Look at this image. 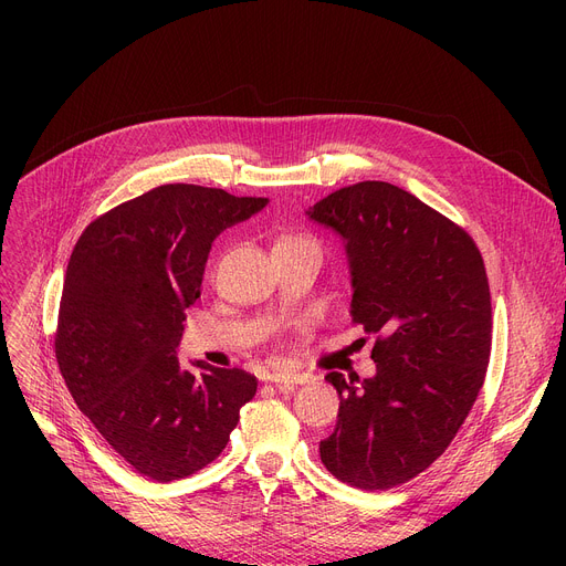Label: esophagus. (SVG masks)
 I'll return each instance as SVG.
<instances>
[{"mask_svg": "<svg viewBox=\"0 0 566 566\" xmlns=\"http://www.w3.org/2000/svg\"><path fill=\"white\" fill-rule=\"evenodd\" d=\"M314 376L312 374H301V371H273L268 376V380L275 385H303L310 382Z\"/></svg>", "mask_w": 566, "mask_h": 566, "instance_id": "34e87169", "label": "esophagus"}]
</instances>
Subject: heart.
I'll use <instances>...</instances> for the list:
<instances>
[{
  "mask_svg": "<svg viewBox=\"0 0 566 566\" xmlns=\"http://www.w3.org/2000/svg\"><path fill=\"white\" fill-rule=\"evenodd\" d=\"M289 241H298V238H282L280 243H289Z\"/></svg>",
  "mask_w": 566,
  "mask_h": 566,
  "instance_id": "obj_1",
  "label": "heart"
}]
</instances>
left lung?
I'll return each instance as SVG.
<instances>
[{"instance_id": "obj_1", "label": "left lung", "mask_w": 566, "mask_h": 566, "mask_svg": "<svg viewBox=\"0 0 566 566\" xmlns=\"http://www.w3.org/2000/svg\"><path fill=\"white\" fill-rule=\"evenodd\" d=\"M305 216L333 229L350 273V318L376 335V374L331 371L339 395L323 465L365 491L399 486L452 442L491 355V293L472 238L385 181L342 188Z\"/></svg>"}]
</instances>
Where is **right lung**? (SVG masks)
Returning <instances> with one entry per match:
<instances>
[{
	"label": "right lung",
	"mask_w": 566,
	"mask_h": 566,
	"mask_svg": "<svg viewBox=\"0 0 566 566\" xmlns=\"http://www.w3.org/2000/svg\"><path fill=\"white\" fill-rule=\"evenodd\" d=\"M263 197L171 184L112 208L71 254L54 353L77 408L139 474L184 480L220 457L256 395L243 369L178 363L216 238Z\"/></svg>",
	"instance_id": "right-lung-1"
}]
</instances>
